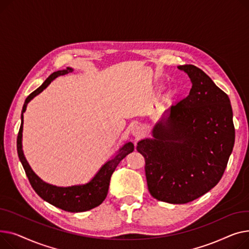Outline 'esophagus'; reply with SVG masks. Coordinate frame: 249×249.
Listing matches in <instances>:
<instances>
[{
    "instance_id": "obj_1",
    "label": "esophagus",
    "mask_w": 249,
    "mask_h": 249,
    "mask_svg": "<svg viewBox=\"0 0 249 249\" xmlns=\"http://www.w3.org/2000/svg\"><path fill=\"white\" fill-rule=\"evenodd\" d=\"M131 135L134 136L136 140H140L143 136V130L140 125H135L131 128Z\"/></svg>"
}]
</instances>
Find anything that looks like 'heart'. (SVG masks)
I'll list each match as a JSON object with an SVG mask.
<instances>
[{
    "instance_id": "1",
    "label": "heart",
    "mask_w": 249,
    "mask_h": 249,
    "mask_svg": "<svg viewBox=\"0 0 249 249\" xmlns=\"http://www.w3.org/2000/svg\"><path fill=\"white\" fill-rule=\"evenodd\" d=\"M173 95H174V92H170V94H169V98H171Z\"/></svg>"
}]
</instances>
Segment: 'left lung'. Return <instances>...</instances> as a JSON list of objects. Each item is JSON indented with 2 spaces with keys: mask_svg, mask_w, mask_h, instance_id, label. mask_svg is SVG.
<instances>
[{
  "mask_svg": "<svg viewBox=\"0 0 249 249\" xmlns=\"http://www.w3.org/2000/svg\"><path fill=\"white\" fill-rule=\"evenodd\" d=\"M192 89L171 106L137 150L145 160L151 195L171 204L191 202L222 178L235 140L228 95L194 65H180Z\"/></svg>",
  "mask_w": 249,
  "mask_h": 249,
  "instance_id": "obj_1",
  "label": "left lung"
}]
</instances>
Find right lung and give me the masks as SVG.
<instances>
[{
  "instance_id": "1",
  "label": "right lung",
  "mask_w": 249,
  "mask_h": 249,
  "mask_svg": "<svg viewBox=\"0 0 249 249\" xmlns=\"http://www.w3.org/2000/svg\"><path fill=\"white\" fill-rule=\"evenodd\" d=\"M73 70L74 69L71 67H67L66 69L53 72L52 74L42 83L39 89H37L34 92H32L26 98L21 114V126L17 139V151L19 159L26 172L27 177L29 181H30L31 186L35 190V192L43 200H45L46 202L50 203L51 205L57 208H60L68 212H84L99 206L100 204L105 201L108 192V187L112 173L121 163V160L135 150L134 143L131 142H125L110 160H108L107 162H106L101 166L98 172L94 175V177L89 183L81 185H73L68 187H58L55 185H51L44 182L41 178H39L27 162L23 152L22 144L24 123L23 113L26 111L29 102H30L35 96L40 94L55 78L60 75H65L67 73L72 72Z\"/></svg>"
}]
</instances>
